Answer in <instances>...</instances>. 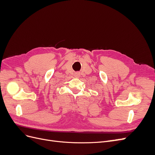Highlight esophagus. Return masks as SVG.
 Segmentation results:
<instances>
[{
  "label": "esophagus",
  "mask_w": 155,
  "mask_h": 155,
  "mask_svg": "<svg viewBox=\"0 0 155 155\" xmlns=\"http://www.w3.org/2000/svg\"><path fill=\"white\" fill-rule=\"evenodd\" d=\"M75 76H76V77H79V74L78 73L75 74Z\"/></svg>",
  "instance_id": "34e87169"
}]
</instances>
